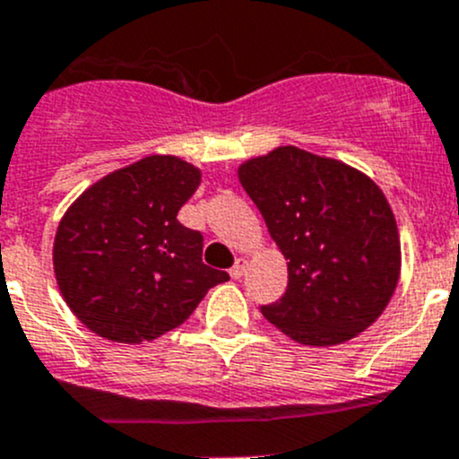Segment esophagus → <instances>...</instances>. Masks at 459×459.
I'll return each instance as SVG.
<instances>
[{"mask_svg":"<svg viewBox=\"0 0 459 459\" xmlns=\"http://www.w3.org/2000/svg\"><path fill=\"white\" fill-rule=\"evenodd\" d=\"M247 266H248V262L244 257H238L235 259V264H233V268H230V277H233V280H239V277L244 275V273H247Z\"/></svg>","mask_w":459,"mask_h":459,"instance_id":"1","label":"esophagus"}]
</instances>
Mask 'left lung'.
<instances>
[{
	"label": "left lung",
	"mask_w": 459,
	"mask_h": 459,
	"mask_svg": "<svg viewBox=\"0 0 459 459\" xmlns=\"http://www.w3.org/2000/svg\"><path fill=\"white\" fill-rule=\"evenodd\" d=\"M238 178L289 259L286 293L262 316L307 346L342 344L371 326L402 266L382 188L353 166L298 146L244 161Z\"/></svg>",
	"instance_id": "left-lung-1"
}]
</instances>
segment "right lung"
<instances>
[{
	"label": "right lung",
	"mask_w": 459,
	"mask_h": 459,
	"mask_svg": "<svg viewBox=\"0 0 459 459\" xmlns=\"http://www.w3.org/2000/svg\"><path fill=\"white\" fill-rule=\"evenodd\" d=\"M202 170L148 155L88 186L64 212L53 266L64 302L110 342L142 344L186 322L208 289L229 280L202 262L200 230L178 212Z\"/></svg>",
	"instance_id": "right-lung-1"
}]
</instances>
